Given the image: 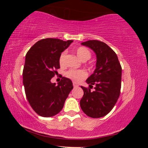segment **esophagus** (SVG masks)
I'll return each instance as SVG.
<instances>
[{"mask_svg": "<svg viewBox=\"0 0 148 148\" xmlns=\"http://www.w3.org/2000/svg\"><path fill=\"white\" fill-rule=\"evenodd\" d=\"M73 86H74V88H77L78 86H79V85L76 84V83H73Z\"/></svg>", "mask_w": 148, "mask_h": 148, "instance_id": "esophagus-1", "label": "esophagus"}]
</instances>
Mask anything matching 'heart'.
<instances>
[{
	"label": "heart",
	"mask_w": 148,
	"mask_h": 148,
	"mask_svg": "<svg viewBox=\"0 0 148 148\" xmlns=\"http://www.w3.org/2000/svg\"><path fill=\"white\" fill-rule=\"evenodd\" d=\"M76 54L77 57L81 60L87 61L91 57V53L88 49L85 47H79L76 50ZM66 52L64 51L60 54L59 58V62L61 65H63L64 63V58H65ZM65 76L69 79L72 80L74 82H79L87 76V74L83 69H71L66 72Z\"/></svg>",
	"instance_id": "heart-1"
}]
</instances>
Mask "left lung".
<instances>
[{
    "label": "left lung",
    "instance_id": "1",
    "mask_svg": "<svg viewBox=\"0 0 148 148\" xmlns=\"http://www.w3.org/2000/svg\"><path fill=\"white\" fill-rule=\"evenodd\" d=\"M81 45L95 52L97 62L94 72L86 80L90 88L81 86L84 96L80 106L88 116L101 118L111 111L120 96L122 67L116 53L104 42L88 40ZM93 84L95 90L91 91Z\"/></svg>",
    "mask_w": 148,
    "mask_h": 148
}]
</instances>
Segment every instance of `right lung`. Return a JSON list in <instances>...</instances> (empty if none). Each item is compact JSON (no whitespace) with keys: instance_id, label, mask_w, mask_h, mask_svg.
I'll list each match as a JSON object with an SVG mask.
<instances>
[{"instance_id":"1","label":"right lung","mask_w":148,"mask_h":148,"mask_svg":"<svg viewBox=\"0 0 148 148\" xmlns=\"http://www.w3.org/2000/svg\"><path fill=\"white\" fill-rule=\"evenodd\" d=\"M72 42L43 39L37 42L26 53L23 84L28 102L40 116L49 118L58 114L73 89L72 81L68 78L62 77L58 85L51 82L57 73L56 69L60 68L61 53Z\"/></svg>"}]
</instances>
